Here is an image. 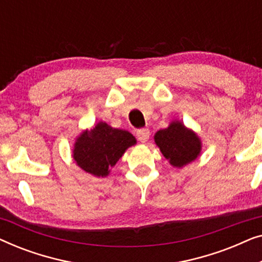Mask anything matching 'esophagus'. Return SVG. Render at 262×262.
<instances>
[{
    "label": "esophagus",
    "instance_id": "1",
    "mask_svg": "<svg viewBox=\"0 0 262 262\" xmlns=\"http://www.w3.org/2000/svg\"><path fill=\"white\" fill-rule=\"evenodd\" d=\"M150 137V131L149 128H141L137 131V138L141 143H145Z\"/></svg>",
    "mask_w": 262,
    "mask_h": 262
}]
</instances>
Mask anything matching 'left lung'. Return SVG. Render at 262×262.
I'll return each mask as SVG.
<instances>
[{"instance_id":"obj_1","label":"left lung","mask_w":262,"mask_h":262,"mask_svg":"<svg viewBox=\"0 0 262 262\" xmlns=\"http://www.w3.org/2000/svg\"><path fill=\"white\" fill-rule=\"evenodd\" d=\"M154 141L166 160L175 168H182L198 159L203 148L199 136L180 120H173L168 127L157 131Z\"/></svg>"}]
</instances>
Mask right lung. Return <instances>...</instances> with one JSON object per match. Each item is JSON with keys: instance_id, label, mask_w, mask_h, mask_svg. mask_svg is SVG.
Returning a JSON list of instances; mask_svg holds the SVG:
<instances>
[{"instance_id": "add662e5", "label": "right lung", "mask_w": 262, "mask_h": 262, "mask_svg": "<svg viewBox=\"0 0 262 262\" xmlns=\"http://www.w3.org/2000/svg\"><path fill=\"white\" fill-rule=\"evenodd\" d=\"M136 143L134 135L128 131L99 121L75 139L73 159L85 173L95 178H106L125 151Z\"/></svg>"}]
</instances>
